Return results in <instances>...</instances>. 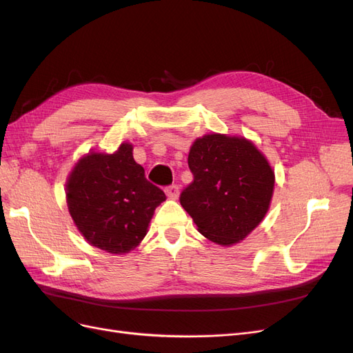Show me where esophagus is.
I'll list each match as a JSON object with an SVG mask.
<instances>
[{"label": "esophagus", "instance_id": "1", "mask_svg": "<svg viewBox=\"0 0 353 353\" xmlns=\"http://www.w3.org/2000/svg\"><path fill=\"white\" fill-rule=\"evenodd\" d=\"M166 196L168 199H172V200H176L178 196H179V188L176 185H169L166 187Z\"/></svg>", "mask_w": 353, "mask_h": 353}]
</instances>
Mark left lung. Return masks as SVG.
Returning a JSON list of instances; mask_svg holds the SVG:
<instances>
[{
	"instance_id": "8db88e82",
	"label": "left lung",
	"mask_w": 353,
	"mask_h": 353,
	"mask_svg": "<svg viewBox=\"0 0 353 353\" xmlns=\"http://www.w3.org/2000/svg\"><path fill=\"white\" fill-rule=\"evenodd\" d=\"M188 166L194 181L179 201L208 240L232 245L259 225L270 209L275 175L244 137L208 134L193 143Z\"/></svg>"
}]
</instances>
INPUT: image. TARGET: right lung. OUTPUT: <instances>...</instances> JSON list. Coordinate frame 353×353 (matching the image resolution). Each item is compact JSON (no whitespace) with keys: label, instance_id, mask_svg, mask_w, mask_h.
<instances>
[{"label":"right lung","instance_id":"1","mask_svg":"<svg viewBox=\"0 0 353 353\" xmlns=\"http://www.w3.org/2000/svg\"><path fill=\"white\" fill-rule=\"evenodd\" d=\"M132 148L122 143L112 154L90 152L73 166L66 183L74 225L91 245L112 254L134 250L145 237L156 208L166 200L147 181Z\"/></svg>","mask_w":353,"mask_h":353}]
</instances>
